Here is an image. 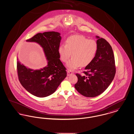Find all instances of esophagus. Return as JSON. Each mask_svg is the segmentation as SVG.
I'll return each mask as SVG.
<instances>
[{
  "instance_id": "1",
  "label": "esophagus",
  "mask_w": 134,
  "mask_h": 134,
  "mask_svg": "<svg viewBox=\"0 0 134 134\" xmlns=\"http://www.w3.org/2000/svg\"><path fill=\"white\" fill-rule=\"evenodd\" d=\"M73 74V72H72V71H71V70H68V71H67V75L69 76H70V75H71V74Z\"/></svg>"
}]
</instances>
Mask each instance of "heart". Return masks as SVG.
<instances>
[{"mask_svg":"<svg viewBox=\"0 0 134 134\" xmlns=\"http://www.w3.org/2000/svg\"><path fill=\"white\" fill-rule=\"evenodd\" d=\"M98 42L94 40H89L85 36L79 35L71 36L66 41V45H60L58 49L61 60L66 63L68 69L74 71L80 66L88 65L94 60L98 51Z\"/></svg>","mask_w":134,"mask_h":134,"instance_id":"obj_1","label":"heart"}]
</instances>
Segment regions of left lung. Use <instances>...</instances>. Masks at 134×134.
<instances>
[{"instance_id":"8db88e82","label":"left lung","mask_w":134,"mask_h":134,"mask_svg":"<svg viewBox=\"0 0 134 134\" xmlns=\"http://www.w3.org/2000/svg\"><path fill=\"white\" fill-rule=\"evenodd\" d=\"M98 51L92 62L86 66L84 75L76 74L78 81L75 88L82 96L97 97L108 87L113 80L116 68L113 51L106 40L97 36Z\"/></svg>"}]
</instances>
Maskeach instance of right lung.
Instances as JSON below:
<instances>
[{
    "label": "right lung",
    "instance_id": "1",
    "mask_svg": "<svg viewBox=\"0 0 134 134\" xmlns=\"http://www.w3.org/2000/svg\"><path fill=\"white\" fill-rule=\"evenodd\" d=\"M62 37L55 31L37 34L27 42H36L43 49L48 64L40 70L27 68L19 61L17 68L18 78L28 92L39 98L48 97L56 91L66 77V68L60 60L58 49Z\"/></svg>",
    "mask_w": 134,
    "mask_h": 134
}]
</instances>
